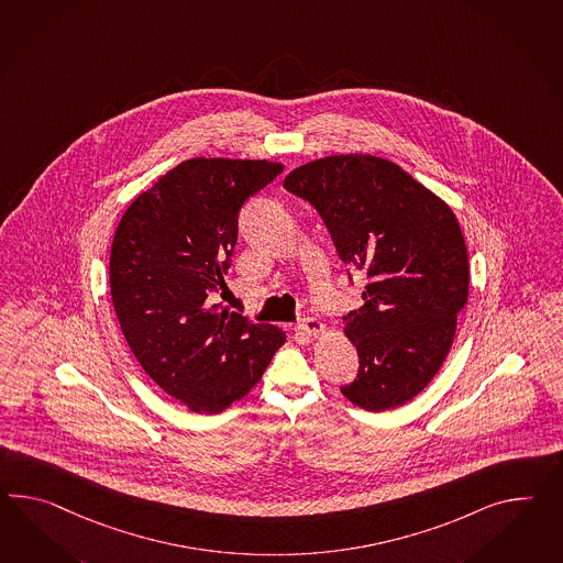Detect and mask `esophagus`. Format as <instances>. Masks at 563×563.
I'll use <instances>...</instances> for the list:
<instances>
[{
	"instance_id": "1",
	"label": "esophagus",
	"mask_w": 563,
	"mask_h": 563,
	"mask_svg": "<svg viewBox=\"0 0 563 563\" xmlns=\"http://www.w3.org/2000/svg\"><path fill=\"white\" fill-rule=\"evenodd\" d=\"M298 332H302V334H308V336H318V334H322L324 332V324L317 320V318H303L298 322Z\"/></svg>"
}]
</instances>
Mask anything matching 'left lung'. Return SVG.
I'll return each instance as SVG.
<instances>
[{"instance_id":"left-lung-1","label":"left lung","mask_w":563,"mask_h":563,"mask_svg":"<svg viewBox=\"0 0 563 563\" xmlns=\"http://www.w3.org/2000/svg\"><path fill=\"white\" fill-rule=\"evenodd\" d=\"M284 188L317 208L339 257L369 279L365 303L345 317L360 374L343 396L369 412L412 400L441 369L467 302L453 210L400 165L361 153L310 161Z\"/></svg>"}]
</instances>
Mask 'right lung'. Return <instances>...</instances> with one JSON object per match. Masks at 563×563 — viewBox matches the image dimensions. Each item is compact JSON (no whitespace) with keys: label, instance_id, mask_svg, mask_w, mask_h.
I'll return each mask as SVG.
<instances>
[{"label":"right lung","instance_id":"right-lung-1","mask_svg":"<svg viewBox=\"0 0 563 563\" xmlns=\"http://www.w3.org/2000/svg\"><path fill=\"white\" fill-rule=\"evenodd\" d=\"M282 172L275 161H184L115 229L110 291L120 329L151 379L191 412L217 415L245 398L286 343L274 324L210 302L231 267L239 210Z\"/></svg>","mask_w":563,"mask_h":563}]
</instances>
